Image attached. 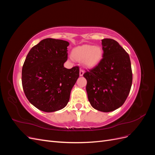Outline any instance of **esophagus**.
Masks as SVG:
<instances>
[{
  "mask_svg": "<svg viewBox=\"0 0 155 155\" xmlns=\"http://www.w3.org/2000/svg\"><path fill=\"white\" fill-rule=\"evenodd\" d=\"M83 74H84V70H82V69H80V70H79V76H82L83 75Z\"/></svg>",
  "mask_w": 155,
  "mask_h": 155,
  "instance_id": "1",
  "label": "esophagus"
}]
</instances>
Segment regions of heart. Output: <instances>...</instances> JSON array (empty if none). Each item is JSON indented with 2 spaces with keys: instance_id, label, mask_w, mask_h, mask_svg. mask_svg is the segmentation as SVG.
I'll return each mask as SVG.
<instances>
[{
  "instance_id": "heart-1",
  "label": "heart",
  "mask_w": 155,
  "mask_h": 155,
  "mask_svg": "<svg viewBox=\"0 0 155 155\" xmlns=\"http://www.w3.org/2000/svg\"><path fill=\"white\" fill-rule=\"evenodd\" d=\"M72 58L77 61H83L87 68H93L99 63L104 55V50L100 46L83 45L77 46L72 51Z\"/></svg>"
}]
</instances>
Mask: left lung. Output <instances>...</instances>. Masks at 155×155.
I'll use <instances>...</instances> for the list:
<instances>
[{
	"instance_id": "8db88e82",
	"label": "left lung",
	"mask_w": 155,
	"mask_h": 155,
	"mask_svg": "<svg viewBox=\"0 0 155 155\" xmlns=\"http://www.w3.org/2000/svg\"><path fill=\"white\" fill-rule=\"evenodd\" d=\"M104 55L101 61L83 76L87 79L88 99L95 109L111 112L125 101L130 91L133 73L129 54L118 42L101 40Z\"/></svg>"
}]
</instances>
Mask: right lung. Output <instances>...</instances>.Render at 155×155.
<instances>
[{
  "mask_svg": "<svg viewBox=\"0 0 155 155\" xmlns=\"http://www.w3.org/2000/svg\"><path fill=\"white\" fill-rule=\"evenodd\" d=\"M66 41L47 38L32 47L22 69V85L27 99L46 112L66 107L79 76V67H64L68 59Z\"/></svg>",
  "mask_w": 155,
  "mask_h": 155,
  "instance_id": "obj_1",
  "label": "right lung"
}]
</instances>
